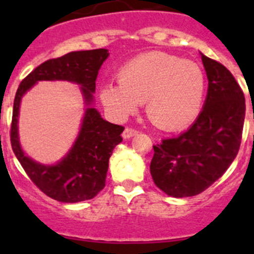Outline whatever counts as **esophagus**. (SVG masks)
<instances>
[{
  "mask_svg": "<svg viewBox=\"0 0 254 254\" xmlns=\"http://www.w3.org/2000/svg\"><path fill=\"white\" fill-rule=\"evenodd\" d=\"M137 134V131L134 128H131V127H126L125 131H123L122 133V137L123 138H131L133 137V136H136Z\"/></svg>",
  "mask_w": 254,
  "mask_h": 254,
  "instance_id": "obj_1",
  "label": "esophagus"
}]
</instances>
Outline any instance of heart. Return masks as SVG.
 Segmentation results:
<instances>
[{
  "mask_svg": "<svg viewBox=\"0 0 254 254\" xmlns=\"http://www.w3.org/2000/svg\"><path fill=\"white\" fill-rule=\"evenodd\" d=\"M205 75L193 61L165 52L145 53L123 64L118 82L100 89V100L114 116L126 117L146 100V116L165 131L188 127L201 113Z\"/></svg>",
  "mask_w": 254,
  "mask_h": 254,
  "instance_id": "1",
  "label": "heart"
}]
</instances>
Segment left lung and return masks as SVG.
<instances>
[{
    "label": "left lung",
    "instance_id": "1",
    "mask_svg": "<svg viewBox=\"0 0 254 254\" xmlns=\"http://www.w3.org/2000/svg\"><path fill=\"white\" fill-rule=\"evenodd\" d=\"M207 95L194 123L154 146L150 173L168 196L190 197L207 190L234 161L242 141L246 99L232 72L201 53Z\"/></svg>",
    "mask_w": 254,
    "mask_h": 254
}]
</instances>
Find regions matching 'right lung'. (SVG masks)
<instances>
[{"label":"right lung","instance_id":"obj_1","mask_svg":"<svg viewBox=\"0 0 254 254\" xmlns=\"http://www.w3.org/2000/svg\"><path fill=\"white\" fill-rule=\"evenodd\" d=\"M108 49L69 52L62 57L46 61L31 71L19 85L13 100L11 146L29 178L43 193L60 202L75 203L91 199L105 187L109 158L122 142L125 127L104 121L91 107L95 81ZM38 81H69L82 86L85 110L82 128L73 147L58 163L46 166L25 155L18 140L19 103L26 91Z\"/></svg>","mask_w":254,"mask_h":254}]
</instances>
